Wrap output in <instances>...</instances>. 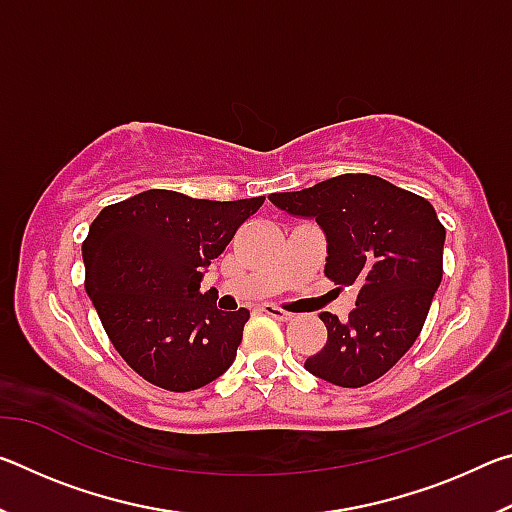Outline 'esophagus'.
Returning <instances> with one entry per match:
<instances>
[{
	"mask_svg": "<svg viewBox=\"0 0 512 512\" xmlns=\"http://www.w3.org/2000/svg\"><path fill=\"white\" fill-rule=\"evenodd\" d=\"M262 311H264V314L271 316V318H275V320H282V323H289V320L293 318V314H289V311H284V309L275 307V305H264Z\"/></svg>",
	"mask_w": 512,
	"mask_h": 512,
	"instance_id": "34e87169",
	"label": "esophagus"
}]
</instances>
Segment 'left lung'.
<instances>
[{
  "label": "left lung",
  "instance_id": "8db88e82",
  "mask_svg": "<svg viewBox=\"0 0 512 512\" xmlns=\"http://www.w3.org/2000/svg\"><path fill=\"white\" fill-rule=\"evenodd\" d=\"M268 198L291 216L314 219L327 241L325 275L359 287L348 320L320 314L327 343L305 368L343 388L379 379L418 339L443 280L445 228L433 205L370 173Z\"/></svg>",
  "mask_w": 512,
  "mask_h": 512
}]
</instances>
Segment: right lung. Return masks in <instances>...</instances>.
<instances>
[{"label": "right lung", "instance_id": "add662e5", "mask_svg": "<svg viewBox=\"0 0 512 512\" xmlns=\"http://www.w3.org/2000/svg\"><path fill=\"white\" fill-rule=\"evenodd\" d=\"M262 203L264 196L221 203L149 189L92 221L85 291L137 375L187 393L232 366L250 311L216 309L201 280Z\"/></svg>", "mask_w": 512, "mask_h": 512}]
</instances>
